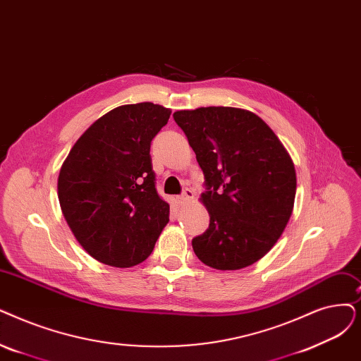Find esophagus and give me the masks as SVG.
Instances as JSON below:
<instances>
[{"label":"esophagus","mask_w":361,"mask_h":361,"mask_svg":"<svg viewBox=\"0 0 361 361\" xmlns=\"http://www.w3.org/2000/svg\"><path fill=\"white\" fill-rule=\"evenodd\" d=\"M193 196H195V193L192 192V189H184L178 199H180L181 203H187V202H190L193 199Z\"/></svg>","instance_id":"esophagus-1"}]
</instances>
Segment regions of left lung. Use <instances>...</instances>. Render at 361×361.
I'll return each mask as SVG.
<instances>
[{
	"label": "left lung",
	"mask_w": 361,
	"mask_h": 361,
	"mask_svg": "<svg viewBox=\"0 0 361 361\" xmlns=\"http://www.w3.org/2000/svg\"><path fill=\"white\" fill-rule=\"evenodd\" d=\"M205 177L202 202L209 227L192 240L196 257L216 270H239L274 246L292 215L296 174L283 145L255 114L236 107L178 111Z\"/></svg>",
	"instance_id": "left-lung-1"
}]
</instances>
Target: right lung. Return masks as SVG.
<instances>
[{"label":"right lung","mask_w":361,"mask_h":361,"mask_svg":"<svg viewBox=\"0 0 361 361\" xmlns=\"http://www.w3.org/2000/svg\"><path fill=\"white\" fill-rule=\"evenodd\" d=\"M169 115L149 102L119 106L91 125L61 165V212L80 245L106 265L143 262L169 221L150 158Z\"/></svg>","instance_id":"obj_1"}]
</instances>
